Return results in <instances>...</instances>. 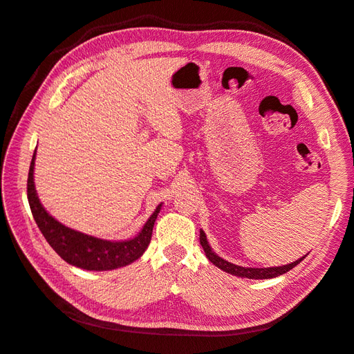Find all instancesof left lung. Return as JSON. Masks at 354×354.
Masks as SVG:
<instances>
[{"label":"left lung","mask_w":354,"mask_h":354,"mask_svg":"<svg viewBox=\"0 0 354 354\" xmlns=\"http://www.w3.org/2000/svg\"><path fill=\"white\" fill-rule=\"evenodd\" d=\"M201 245L205 250L206 257L211 260V263H214L216 268L223 269L227 274H232L234 277H241V278H250V279H268V278H275L286 274L290 269H293L296 265L301 263V261L305 259V256L302 259H299L293 263H288L284 266H277V268H243V266H238L233 265L230 261L221 259L220 256H216L215 252L212 251V248L207 243L206 234L203 230H201Z\"/></svg>","instance_id":"8db88e82"}]
</instances>
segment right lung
Here are the masks:
<instances>
[{
	"label": "right lung",
	"mask_w": 354,
	"mask_h": 354,
	"mask_svg": "<svg viewBox=\"0 0 354 354\" xmlns=\"http://www.w3.org/2000/svg\"><path fill=\"white\" fill-rule=\"evenodd\" d=\"M34 161L35 152L28 171V183H26L31 212L44 239L62 260H66L68 265L86 270H112L133 263L143 254L151 242L152 227L161 205L157 206L149 220L145 223L140 233L133 239L113 242L89 236V234L66 227L44 209L34 187Z\"/></svg>",
	"instance_id": "1"
}]
</instances>
